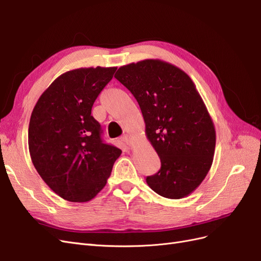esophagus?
Wrapping results in <instances>:
<instances>
[{
  "mask_svg": "<svg viewBox=\"0 0 261 261\" xmlns=\"http://www.w3.org/2000/svg\"><path fill=\"white\" fill-rule=\"evenodd\" d=\"M121 140L123 141L124 144L127 145V146H130V145H132V138H130L129 135H123V136L121 137Z\"/></svg>",
  "mask_w": 261,
  "mask_h": 261,
  "instance_id": "obj_1",
  "label": "esophagus"
}]
</instances>
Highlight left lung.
<instances>
[{
	"instance_id": "8db88e82",
	"label": "left lung",
	"mask_w": 261,
	"mask_h": 261,
	"mask_svg": "<svg viewBox=\"0 0 261 261\" xmlns=\"http://www.w3.org/2000/svg\"><path fill=\"white\" fill-rule=\"evenodd\" d=\"M114 77L137 100L147 138L160 158L161 168L147 184L170 199L192 194L211 168L216 130L191 77L160 60L130 63Z\"/></svg>"
}]
</instances>
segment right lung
<instances>
[{
    "instance_id": "right-lung-1",
    "label": "right lung",
    "mask_w": 261,
    "mask_h": 261,
    "mask_svg": "<svg viewBox=\"0 0 261 261\" xmlns=\"http://www.w3.org/2000/svg\"><path fill=\"white\" fill-rule=\"evenodd\" d=\"M116 67H88L59 76L36 103L28 128L29 152L52 191L73 202L103 188L121 149L106 144L91 109Z\"/></svg>"
}]
</instances>
